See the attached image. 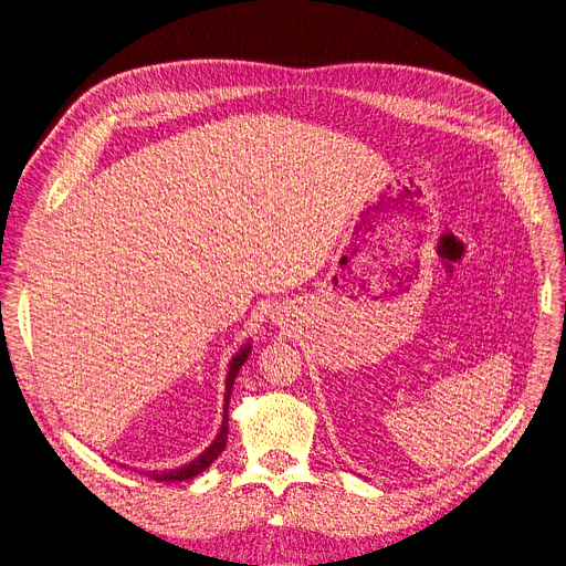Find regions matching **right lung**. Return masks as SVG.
Returning a JSON list of instances; mask_svg holds the SVG:
<instances>
[{"mask_svg": "<svg viewBox=\"0 0 566 566\" xmlns=\"http://www.w3.org/2000/svg\"><path fill=\"white\" fill-rule=\"evenodd\" d=\"M248 352H250V345H245L230 364V370H228V381H226V408H223V424H221V431L217 436V440L205 449L196 460L187 462L185 468H178V470H169V472H150V479L156 481H165V483H174V481H187V479H193L198 476L202 470H208L212 462L219 458V453L226 449V442H228V403H230V395H232V386H234V377L239 373V368L245 364L248 358Z\"/></svg>", "mask_w": 566, "mask_h": 566, "instance_id": "obj_1", "label": "right lung"}]
</instances>
